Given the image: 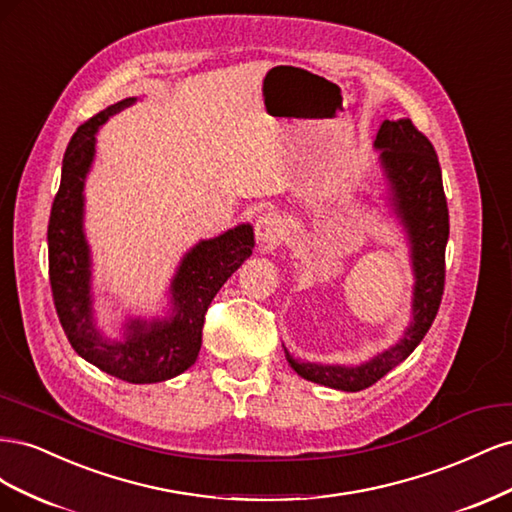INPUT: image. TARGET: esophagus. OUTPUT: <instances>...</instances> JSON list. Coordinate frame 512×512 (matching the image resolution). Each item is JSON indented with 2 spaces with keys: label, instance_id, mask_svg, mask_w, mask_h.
Segmentation results:
<instances>
[{
  "label": "esophagus",
  "instance_id": "esophagus-1",
  "mask_svg": "<svg viewBox=\"0 0 512 512\" xmlns=\"http://www.w3.org/2000/svg\"><path fill=\"white\" fill-rule=\"evenodd\" d=\"M254 232H256V241L260 245L271 247V245H275L277 241L282 239V235H284V222H282L280 215L262 213L260 218L256 220Z\"/></svg>",
  "mask_w": 512,
  "mask_h": 512
}]
</instances>
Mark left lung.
Segmentation results:
<instances>
[{"mask_svg": "<svg viewBox=\"0 0 512 512\" xmlns=\"http://www.w3.org/2000/svg\"><path fill=\"white\" fill-rule=\"evenodd\" d=\"M374 149L378 151V164L386 181V207L404 230L410 250L414 275L410 324L397 344L361 365L309 363L294 359L284 346L288 365L301 378L346 393L367 389L408 359L436 318L444 292L448 209L436 151L408 117L395 121L384 119Z\"/></svg>", "mask_w": 512, "mask_h": 512, "instance_id": "1", "label": "left lung"}]
</instances>
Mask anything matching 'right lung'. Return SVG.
<instances>
[{
  "label": "right lung",
  "mask_w": 512,
  "mask_h": 512,
  "mask_svg": "<svg viewBox=\"0 0 512 512\" xmlns=\"http://www.w3.org/2000/svg\"><path fill=\"white\" fill-rule=\"evenodd\" d=\"M136 100L111 104L72 136L49 220V275L59 322L76 354L119 380L153 384L175 378L196 363L207 307L252 256L254 228L239 224L190 247L170 280L164 316L128 318L119 339L100 329L91 286L94 262L85 235V181L96 158L98 130Z\"/></svg>",
  "instance_id": "add662e5"
}]
</instances>
